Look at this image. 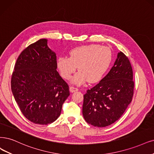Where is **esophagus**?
Wrapping results in <instances>:
<instances>
[{
    "mask_svg": "<svg viewBox=\"0 0 154 154\" xmlns=\"http://www.w3.org/2000/svg\"><path fill=\"white\" fill-rule=\"evenodd\" d=\"M78 91V88H75L73 86H70V91L71 93L75 92V91Z\"/></svg>",
    "mask_w": 154,
    "mask_h": 154,
    "instance_id": "34e87169",
    "label": "esophagus"
}]
</instances>
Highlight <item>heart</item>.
Wrapping results in <instances>:
<instances>
[{
    "mask_svg": "<svg viewBox=\"0 0 154 154\" xmlns=\"http://www.w3.org/2000/svg\"><path fill=\"white\" fill-rule=\"evenodd\" d=\"M112 60L110 48L98 44H89L75 48L70 51L69 58L61 56L57 60V67L64 79L68 80L76 71H79L72 82L81 84L86 81H100L109 69Z\"/></svg>",
    "mask_w": 154,
    "mask_h": 154,
    "instance_id": "obj_1",
    "label": "heart"
}]
</instances>
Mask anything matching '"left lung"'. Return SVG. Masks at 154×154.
Returning <instances> with one entry per match:
<instances>
[{"label": "left lung", "instance_id": "8db88e82", "mask_svg": "<svg viewBox=\"0 0 154 154\" xmlns=\"http://www.w3.org/2000/svg\"><path fill=\"white\" fill-rule=\"evenodd\" d=\"M133 79L128 58L119 52L107 75L84 95L82 114L85 121L98 128L110 126L117 121L132 101Z\"/></svg>", "mask_w": 154, "mask_h": 154}]
</instances>
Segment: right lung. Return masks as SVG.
Here are the masks:
<instances>
[{
	"mask_svg": "<svg viewBox=\"0 0 154 154\" xmlns=\"http://www.w3.org/2000/svg\"><path fill=\"white\" fill-rule=\"evenodd\" d=\"M56 53L42 38L22 51L11 77V90L23 116L47 125L60 116L69 87L56 70Z\"/></svg>",
	"mask_w": 154,
	"mask_h": 154,
	"instance_id": "1",
	"label": "right lung"
}]
</instances>
